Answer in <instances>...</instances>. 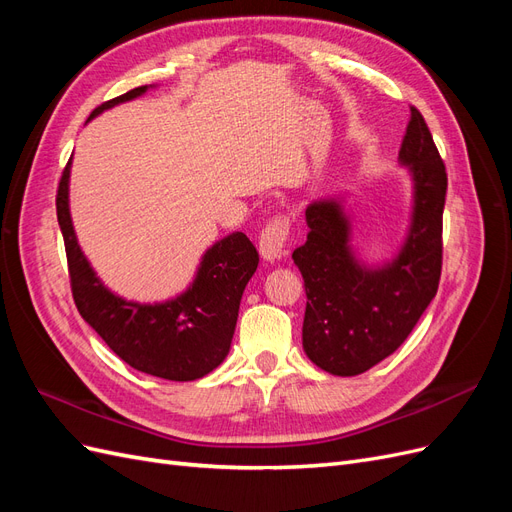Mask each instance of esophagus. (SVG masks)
<instances>
[{"label":"esophagus","mask_w":512,"mask_h":512,"mask_svg":"<svg viewBox=\"0 0 512 512\" xmlns=\"http://www.w3.org/2000/svg\"><path fill=\"white\" fill-rule=\"evenodd\" d=\"M288 237H290V218L288 215H277V218L267 222V226L260 232L258 237L260 256L269 262L282 258Z\"/></svg>","instance_id":"34e87169"}]
</instances>
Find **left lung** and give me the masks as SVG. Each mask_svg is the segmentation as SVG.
Listing matches in <instances>:
<instances>
[{
    "mask_svg": "<svg viewBox=\"0 0 512 512\" xmlns=\"http://www.w3.org/2000/svg\"><path fill=\"white\" fill-rule=\"evenodd\" d=\"M399 162L412 177V218L399 254L367 267L350 245V218L335 198L305 209L307 241L292 252L305 282L303 350L333 376H359L393 354L436 297L442 273L446 168L418 108Z\"/></svg>",
    "mask_w": 512,
    "mask_h": 512,
    "instance_id": "8db88e82",
    "label": "left lung"
}]
</instances>
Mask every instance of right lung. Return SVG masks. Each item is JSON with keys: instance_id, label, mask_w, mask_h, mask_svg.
<instances>
[{"instance_id": "1", "label": "right lung", "mask_w": 512, "mask_h": 512, "mask_svg": "<svg viewBox=\"0 0 512 512\" xmlns=\"http://www.w3.org/2000/svg\"><path fill=\"white\" fill-rule=\"evenodd\" d=\"M151 85L100 104L87 121L121 102L143 96ZM72 162V160H70ZM70 162L57 190V222L64 235L76 309L121 361L143 374L188 382L207 376L230 350L243 290L258 267V252L243 232L213 243L194 282L164 303H136L108 290L81 252L70 218Z\"/></svg>"}]
</instances>
